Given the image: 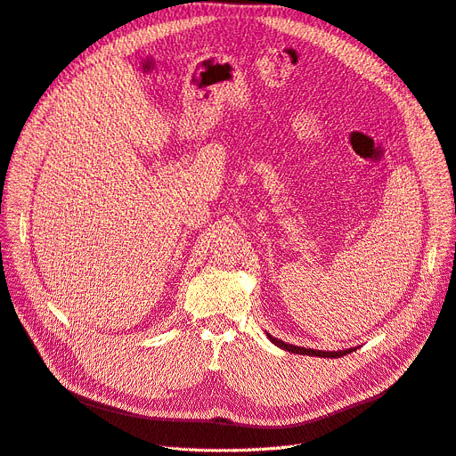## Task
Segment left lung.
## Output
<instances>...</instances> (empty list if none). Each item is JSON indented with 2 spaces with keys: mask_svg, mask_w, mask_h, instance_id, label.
Here are the masks:
<instances>
[{
  "mask_svg": "<svg viewBox=\"0 0 456 456\" xmlns=\"http://www.w3.org/2000/svg\"><path fill=\"white\" fill-rule=\"evenodd\" d=\"M268 340H271L274 346H278L280 349H285L289 353H298V355H308V357H323V359H338V357H344L347 355V353L355 351V347H349V349H342V351H319V349H306V347H300V346H293V344H285L278 338H274V336H271L266 332Z\"/></svg>",
  "mask_w": 456,
  "mask_h": 456,
  "instance_id": "left-lung-1",
  "label": "left lung"
}]
</instances>
